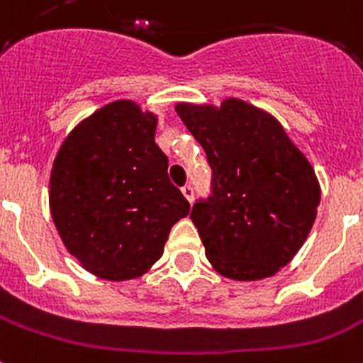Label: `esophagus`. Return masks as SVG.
<instances>
[{
	"label": "esophagus",
	"mask_w": 363,
	"mask_h": 363,
	"mask_svg": "<svg viewBox=\"0 0 363 363\" xmlns=\"http://www.w3.org/2000/svg\"><path fill=\"white\" fill-rule=\"evenodd\" d=\"M182 196L186 197L188 203H194V186L186 184V186L182 188Z\"/></svg>",
	"instance_id": "34e87169"
}]
</instances>
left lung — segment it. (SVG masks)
Here are the masks:
<instances>
[{"label":"left lung","mask_w":363,"mask_h":363,"mask_svg":"<svg viewBox=\"0 0 363 363\" xmlns=\"http://www.w3.org/2000/svg\"><path fill=\"white\" fill-rule=\"evenodd\" d=\"M175 110L212 169L211 196L190 212L205 255L225 278H270L313 228L320 201L313 167L272 115L244 100Z\"/></svg>","instance_id":"1"}]
</instances>
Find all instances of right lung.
Returning <instances> with one entry per match:
<instances>
[{
  "mask_svg": "<svg viewBox=\"0 0 363 363\" xmlns=\"http://www.w3.org/2000/svg\"><path fill=\"white\" fill-rule=\"evenodd\" d=\"M156 117L132 100L96 110L67 135L50 177L55 229L85 270L140 278L162 257L190 203L167 177Z\"/></svg>",
  "mask_w": 363,
  "mask_h": 363,
  "instance_id": "obj_1",
  "label": "right lung"
}]
</instances>
